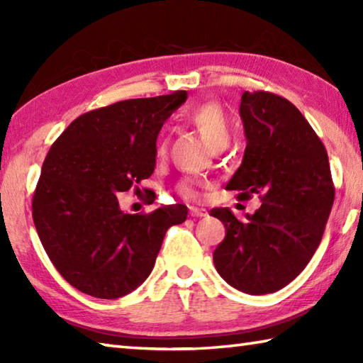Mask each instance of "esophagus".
<instances>
[{
  "label": "esophagus",
  "instance_id": "obj_1",
  "mask_svg": "<svg viewBox=\"0 0 363 363\" xmlns=\"http://www.w3.org/2000/svg\"><path fill=\"white\" fill-rule=\"evenodd\" d=\"M189 211H190V216H192V218H203L208 214L205 208H196V206H190Z\"/></svg>",
  "mask_w": 363,
  "mask_h": 363
}]
</instances>
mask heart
I'll list each match as a JSON object with an SVG mask.
<instances>
[{"instance_id": "heart-1", "label": "heart", "mask_w": 363, "mask_h": 363, "mask_svg": "<svg viewBox=\"0 0 363 363\" xmlns=\"http://www.w3.org/2000/svg\"><path fill=\"white\" fill-rule=\"evenodd\" d=\"M187 120L195 126V130L200 133V136L205 139V143L214 150H220L229 145L232 139V126L227 118L223 107L216 102L199 104L189 110ZM168 147V134L163 131L160 134L157 143V155L163 157L167 153ZM177 194L187 200H196L200 196L196 184L190 179H184L177 184Z\"/></svg>"}]
</instances>
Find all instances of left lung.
<instances>
[{
  "label": "left lung",
  "mask_w": 363,
  "mask_h": 363,
  "mask_svg": "<svg viewBox=\"0 0 363 363\" xmlns=\"http://www.w3.org/2000/svg\"><path fill=\"white\" fill-rule=\"evenodd\" d=\"M240 116L247 149L225 189L238 190L240 200L257 194L262 205L245 220L229 208H213L225 227L213 261L230 286L267 294L296 279L314 256L335 186L325 145L290 101L245 91Z\"/></svg>",
  "instance_id": "8db88e82"
}]
</instances>
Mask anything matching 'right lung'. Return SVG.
Wrapping results in <instances>:
<instances>
[{"label":"right lung","instance_id":"right-lung-1","mask_svg":"<svg viewBox=\"0 0 363 363\" xmlns=\"http://www.w3.org/2000/svg\"><path fill=\"white\" fill-rule=\"evenodd\" d=\"M186 91L128 99L73 120L51 145L32 214L43 248L72 286L115 299L149 277L164 233L187 219L186 205L149 214L120 210L116 194L150 177L164 120Z\"/></svg>","mask_w":363,"mask_h":363}]
</instances>
